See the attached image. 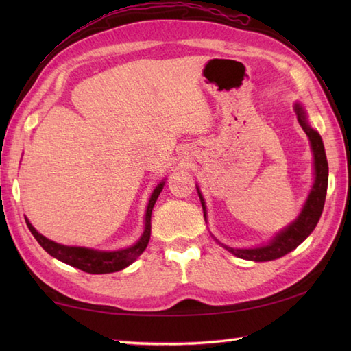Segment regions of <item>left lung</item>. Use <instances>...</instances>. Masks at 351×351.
<instances>
[{
    "label": "left lung",
    "mask_w": 351,
    "mask_h": 351,
    "mask_svg": "<svg viewBox=\"0 0 351 351\" xmlns=\"http://www.w3.org/2000/svg\"><path fill=\"white\" fill-rule=\"evenodd\" d=\"M294 110L297 114V121H299L303 131L306 132V136L309 137L312 152H314V167H315L314 185H312V190L309 193L306 202L303 205V210L299 217L291 223L289 226L280 230V232L276 235L268 244L261 245V247H255V249H234L219 241V244H221L223 247L232 253V255H235L237 258L256 261V263H264V261H273V259L282 258L283 255H287V253H289L291 250H294L297 245L306 240L312 230L315 229L319 217H322L326 193H327V181H329V166H327L324 145H323L322 136L309 126L306 121V111H304V108L300 106V104H295ZM197 195L200 199V204H202V208H204V217L206 220L205 200L202 197V193H200L199 187H197Z\"/></svg>",
    "instance_id": "obj_1"
}]
</instances>
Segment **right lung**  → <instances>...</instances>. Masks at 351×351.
Instances as JSON below:
<instances>
[{
    "label": "right lung",
    "mask_w": 351,
    "mask_h": 351,
    "mask_svg": "<svg viewBox=\"0 0 351 351\" xmlns=\"http://www.w3.org/2000/svg\"><path fill=\"white\" fill-rule=\"evenodd\" d=\"M162 187H164V181L156 185L151 199H149L146 215H145V230L143 234H141L140 240L126 249L104 252V250H93L88 247H77V245H63L56 241H51L47 237H43L42 234L37 232L32 223L28 221V219H25V221L29 232L34 235L37 243H39L43 247V250H47L51 256H54L56 259L62 261L64 264H69L90 274L114 273L119 270H123L125 267L131 265L147 247L149 238H151V215H152L154 205L156 202V199H158Z\"/></svg>",
    "instance_id": "obj_1"
}]
</instances>
